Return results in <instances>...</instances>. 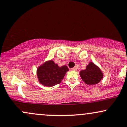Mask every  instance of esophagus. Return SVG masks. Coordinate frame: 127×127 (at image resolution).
<instances>
[{"mask_svg":"<svg viewBox=\"0 0 127 127\" xmlns=\"http://www.w3.org/2000/svg\"><path fill=\"white\" fill-rule=\"evenodd\" d=\"M71 70H75V71H76V70H77V68H76V67L72 68H71Z\"/></svg>","mask_w":127,"mask_h":127,"instance_id":"esophagus-1","label":"esophagus"}]
</instances>
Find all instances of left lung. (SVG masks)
<instances>
[{
  "label": "left lung",
  "instance_id": "obj_1",
  "mask_svg": "<svg viewBox=\"0 0 127 127\" xmlns=\"http://www.w3.org/2000/svg\"><path fill=\"white\" fill-rule=\"evenodd\" d=\"M80 76L83 81L88 85H95L103 78V73L98 67L93 63H90L85 70L80 72Z\"/></svg>",
  "mask_w": 127,
  "mask_h": 127
}]
</instances>
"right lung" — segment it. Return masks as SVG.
Instances as JSON below:
<instances>
[{"mask_svg":"<svg viewBox=\"0 0 127 127\" xmlns=\"http://www.w3.org/2000/svg\"><path fill=\"white\" fill-rule=\"evenodd\" d=\"M67 71L66 65L60 67L51 60L39 67L37 74L40 84L46 87H52L61 82Z\"/></svg>","mask_w":127,"mask_h":127,"instance_id":"add662e5","label":"right lung"}]
</instances>
